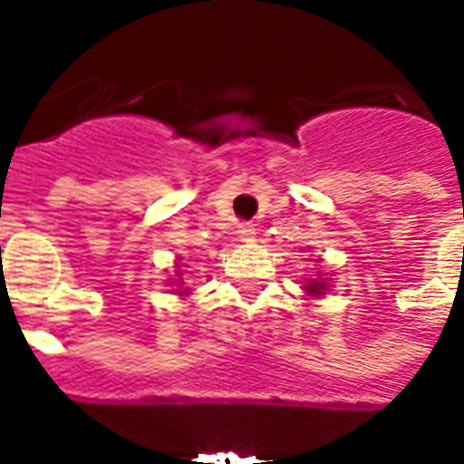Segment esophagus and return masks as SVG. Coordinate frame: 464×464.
<instances>
[{
    "mask_svg": "<svg viewBox=\"0 0 464 464\" xmlns=\"http://www.w3.org/2000/svg\"><path fill=\"white\" fill-rule=\"evenodd\" d=\"M238 236H241L243 241H253V236H256V226H253V223H241V226H238Z\"/></svg>",
    "mask_w": 464,
    "mask_h": 464,
    "instance_id": "1",
    "label": "esophagus"
}]
</instances>
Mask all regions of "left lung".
Returning <instances> with one entry per match:
<instances>
[{"instance_id":"8db88e82","label":"left lung","mask_w":464,"mask_h":464,"mask_svg":"<svg viewBox=\"0 0 464 464\" xmlns=\"http://www.w3.org/2000/svg\"><path fill=\"white\" fill-rule=\"evenodd\" d=\"M305 291H311V293H315V295H321V293L325 291V283H321V281L308 283V285H305Z\"/></svg>"}]
</instances>
